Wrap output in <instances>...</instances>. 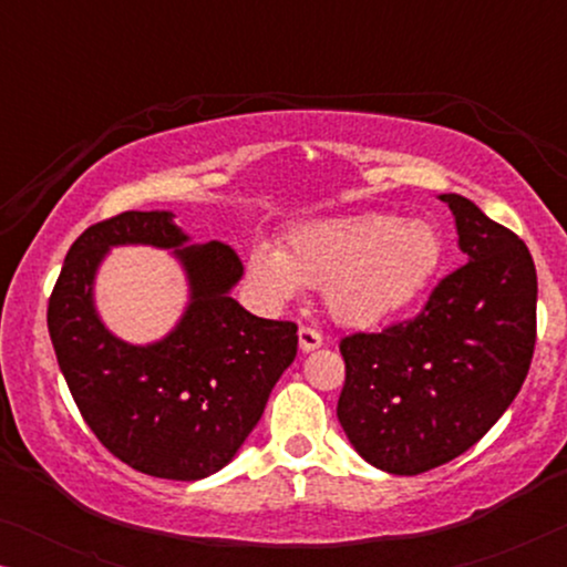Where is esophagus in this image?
Returning <instances> with one entry per match:
<instances>
[{"instance_id": "obj_1", "label": "esophagus", "mask_w": 567, "mask_h": 567, "mask_svg": "<svg viewBox=\"0 0 567 567\" xmlns=\"http://www.w3.org/2000/svg\"><path fill=\"white\" fill-rule=\"evenodd\" d=\"M322 346V332H317L315 328H307V324H301L299 328V348L301 353H309L315 351V348Z\"/></svg>"}]
</instances>
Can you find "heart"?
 Segmentation results:
<instances>
[{
  "label": "heart",
  "instance_id": "1",
  "mask_svg": "<svg viewBox=\"0 0 567 567\" xmlns=\"http://www.w3.org/2000/svg\"><path fill=\"white\" fill-rule=\"evenodd\" d=\"M441 237L429 221L355 214L291 231L281 250L255 245L247 274L262 297L284 305L301 286H322L332 320L374 328L405 312L436 276Z\"/></svg>",
  "mask_w": 567,
  "mask_h": 567
}]
</instances>
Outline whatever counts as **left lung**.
I'll return each instance as SVG.
<instances>
[{
	"label": "left lung",
	"instance_id": "left-lung-1",
	"mask_svg": "<svg viewBox=\"0 0 567 567\" xmlns=\"http://www.w3.org/2000/svg\"><path fill=\"white\" fill-rule=\"evenodd\" d=\"M467 262L413 320L340 340L338 421L390 475H421L475 446L522 390L537 340V270L522 239L444 193Z\"/></svg>",
	"mask_w": 567,
	"mask_h": 567
}]
</instances>
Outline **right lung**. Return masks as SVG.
<instances>
[{
    "label": "right lung",
    "instance_id": "1",
    "mask_svg": "<svg viewBox=\"0 0 567 567\" xmlns=\"http://www.w3.org/2000/svg\"><path fill=\"white\" fill-rule=\"evenodd\" d=\"M169 212H123L69 247L49 299L59 369L84 423L107 452L144 475L200 480L245 444L268 394L297 359V324L262 320L229 297L243 262L224 243L190 245ZM115 244L175 249L192 301L176 330L150 347L115 339L94 312L91 284Z\"/></svg>",
    "mask_w": 567,
    "mask_h": 567
}]
</instances>
